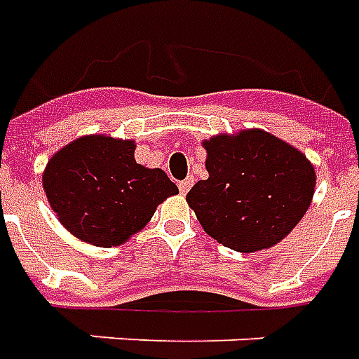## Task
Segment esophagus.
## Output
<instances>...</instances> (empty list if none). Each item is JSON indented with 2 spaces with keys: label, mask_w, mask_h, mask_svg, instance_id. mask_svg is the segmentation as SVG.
Masks as SVG:
<instances>
[{
  "label": "esophagus",
  "mask_w": 359,
  "mask_h": 359,
  "mask_svg": "<svg viewBox=\"0 0 359 359\" xmlns=\"http://www.w3.org/2000/svg\"><path fill=\"white\" fill-rule=\"evenodd\" d=\"M191 185H193V177H187V180H184V182H180V184H177L180 193H182V195H187V191L191 189Z\"/></svg>",
  "instance_id": "esophagus-1"
}]
</instances>
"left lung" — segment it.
Here are the masks:
<instances>
[{
    "instance_id": "left-lung-1",
    "label": "left lung",
    "mask_w": 359,
    "mask_h": 359,
    "mask_svg": "<svg viewBox=\"0 0 359 359\" xmlns=\"http://www.w3.org/2000/svg\"><path fill=\"white\" fill-rule=\"evenodd\" d=\"M207 180L187 193L201 226L226 248L251 253L290 233L309 208L315 170L294 147L265 131L205 141Z\"/></svg>"
}]
</instances>
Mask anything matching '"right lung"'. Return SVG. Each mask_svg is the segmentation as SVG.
<instances>
[{"label":"right lung","mask_w":359,"mask_h":359,"mask_svg":"<svg viewBox=\"0 0 359 359\" xmlns=\"http://www.w3.org/2000/svg\"><path fill=\"white\" fill-rule=\"evenodd\" d=\"M133 152V141L93 135L63 147L48 162L46 197L79 240L98 248L119 245L177 193L160 168L137 164Z\"/></svg>","instance_id":"obj_1"}]
</instances>
